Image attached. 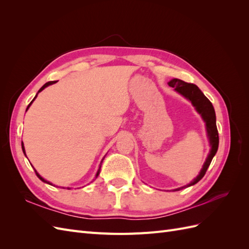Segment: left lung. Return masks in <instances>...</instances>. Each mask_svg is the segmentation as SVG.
<instances>
[{
  "label": "left lung",
  "mask_w": 249,
  "mask_h": 249,
  "mask_svg": "<svg viewBox=\"0 0 249 249\" xmlns=\"http://www.w3.org/2000/svg\"><path fill=\"white\" fill-rule=\"evenodd\" d=\"M168 85L172 88H175L177 92L182 94L184 97H186L187 100H189L195 107V109H196V111L199 113L200 116L203 119V122L206 123V129H207L208 137H209L210 145H211L210 154L208 155L207 160L205 164H203L199 175L195 178L190 184L176 189L177 191H178V190L184 189V188L190 187L192 185L198 183L199 180L203 178V176L206 175L207 169L209 168L211 162H212V159L217 153L218 144H219V136H218V131L216 126V115H215L214 107L212 103L208 100V97L201 92V90L196 85L191 84V83L184 82L179 79H172L171 81L168 82Z\"/></svg>",
  "instance_id": "obj_1"
}]
</instances>
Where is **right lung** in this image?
<instances>
[{"label": "right lung", "instance_id": "right-lung-1", "mask_svg": "<svg viewBox=\"0 0 249 249\" xmlns=\"http://www.w3.org/2000/svg\"><path fill=\"white\" fill-rule=\"evenodd\" d=\"M55 83H56V81H50V82L46 83V84H44V85H43V86H42V87H41V88H40V89L38 90V92H37V94H38V93H39L40 91H42V90H43L44 88H46V87H48V86H50V85H52V84H55ZM37 94L35 95V97H34V99L32 100V102H31V103H30V104L28 105V107H27V110L29 109V107H30V106H31V104L33 103V101H34V100L36 99V96H37ZM27 110H26V111H27ZM21 148H22V152H24V154L26 155V152H25V146H24V143H21ZM104 158H105V157H104ZM104 158H103V160H104ZM103 160L101 161V164H100V167H99V169H97V172H96V175H95V178H96L97 177H99V175H100V172H101V167H102V163H103ZM34 170H35V169H34ZM35 173H36V176H37V177H38V178H40V179L42 180V182H44V183H47V184H50V185H52V184H51L50 182H48V180H46V179H44L43 178H41V177L39 176V173H38V172H37L36 170H35Z\"/></svg>", "mask_w": 249, "mask_h": 249}]
</instances>
